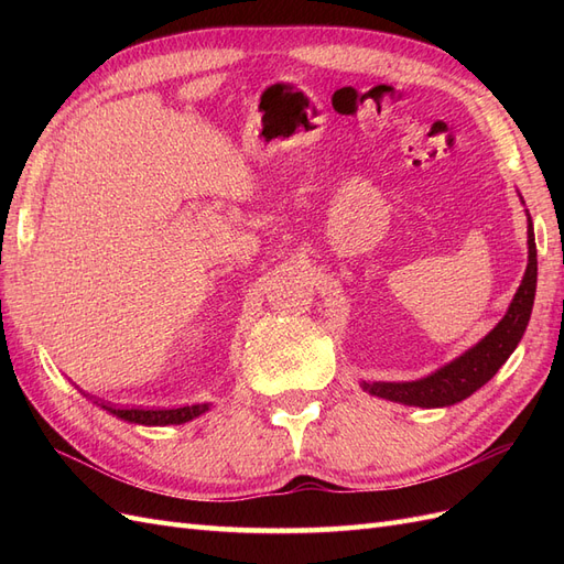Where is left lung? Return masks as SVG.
<instances>
[{"label": "left lung", "instance_id": "left-lung-1", "mask_svg": "<svg viewBox=\"0 0 564 564\" xmlns=\"http://www.w3.org/2000/svg\"><path fill=\"white\" fill-rule=\"evenodd\" d=\"M527 237L529 263L524 270L522 284L513 303H510L506 317L480 340V344L421 381L362 383V388L377 398L416 406H449L470 398L475 390H480L494 373L501 369L510 352L518 348L520 338L527 329L529 315H532L536 292V242L532 220H529Z\"/></svg>", "mask_w": 564, "mask_h": 564}]
</instances>
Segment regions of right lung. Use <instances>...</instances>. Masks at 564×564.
<instances>
[{
  "mask_svg": "<svg viewBox=\"0 0 564 564\" xmlns=\"http://www.w3.org/2000/svg\"><path fill=\"white\" fill-rule=\"evenodd\" d=\"M106 412L124 419L129 423L141 425H166V423H185L209 409V404H191V406H176V409H143V406H112L110 402H100Z\"/></svg>",
  "mask_w": 564,
  "mask_h": 564,
  "instance_id": "obj_1",
  "label": "right lung"
}]
</instances>
